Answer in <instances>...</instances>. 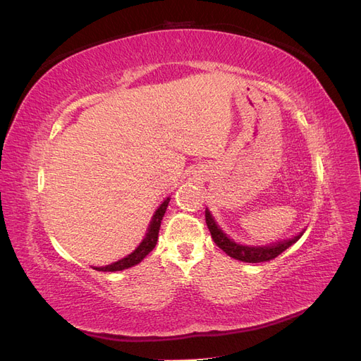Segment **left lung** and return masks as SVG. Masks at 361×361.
Wrapping results in <instances>:
<instances>
[{
  "mask_svg": "<svg viewBox=\"0 0 361 361\" xmlns=\"http://www.w3.org/2000/svg\"><path fill=\"white\" fill-rule=\"evenodd\" d=\"M204 218H206V226H207V228H209L214 243L223 251H226V253L231 257H233L236 260L248 262V264H259V262H268V260L276 259L286 248H289L292 244L297 243L302 235V233H300L298 236L288 239V241H281V243H279L276 245H271V247H247V245H239V244L233 243L232 239H228L226 236V233H223L221 228L216 226L212 215L207 209L204 211Z\"/></svg>",
  "mask_w": 361,
  "mask_h": 361,
  "instance_id": "left-lung-1",
  "label": "left lung"
}]
</instances>
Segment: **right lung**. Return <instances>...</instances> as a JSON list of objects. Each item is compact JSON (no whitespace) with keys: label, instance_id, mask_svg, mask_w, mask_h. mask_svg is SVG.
Returning <instances> with one entry per match:
<instances>
[{"label":"right lung","instance_id":"right-lung-1","mask_svg":"<svg viewBox=\"0 0 361 361\" xmlns=\"http://www.w3.org/2000/svg\"><path fill=\"white\" fill-rule=\"evenodd\" d=\"M169 202L170 199L164 200V203L158 207V211L155 212L154 218H152V223H150V227H149V232L146 235V238L143 239V243H141L137 250L134 251V253H130L129 256L120 259L118 262H114V264L111 265H106V267H99V268H94L97 271H122V269H126V268H130L134 267L137 264H140L141 260H143L152 250L155 248L157 245V241H158V233H159V227H161V221H162V216L164 214H166L167 211V206H169Z\"/></svg>","mask_w":361,"mask_h":361}]
</instances>
